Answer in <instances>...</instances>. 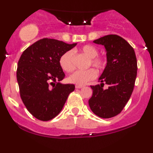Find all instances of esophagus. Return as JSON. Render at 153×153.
<instances>
[{"instance_id": "esophagus-1", "label": "esophagus", "mask_w": 153, "mask_h": 153, "mask_svg": "<svg viewBox=\"0 0 153 153\" xmlns=\"http://www.w3.org/2000/svg\"><path fill=\"white\" fill-rule=\"evenodd\" d=\"M84 86L83 85H75V88H83Z\"/></svg>"}]
</instances>
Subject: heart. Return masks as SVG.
Listing matches in <instances>:
<instances>
[{
	"label": "heart",
	"mask_w": 153,
	"mask_h": 153,
	"mask_svg": "<svg viewBox=\"0 0 153 153\" xmlns=\"http://www.w3.org/2000/svg\"><path fill=\"white\" fill-rule=\"evenodd\" d=\"M80 53L84 54L90 58L88 67L91 65L96 67L99 71H103L108 64V58L106 56L99 55L97 47L91 45H84L78 50ZM59 66L62 71L66 73H71L74 71V53L72 50L64 52L59 59ZM98 73L94 68H91L86 71H77L68 78V80L76 85H84L91 80H94L97 76Z\"/></svg>",
	"instance_id": "heart-1"
}]
</instances>
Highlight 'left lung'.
Returning <instances> with one entry per match:
<instances>
[{
    "instance_id": "1",
    "label": "left lung",
    "mask_w": 153,
    "mask_h": 153,
    "mask_svg": "<svg viewBox=\"0 0 153 153\" xmlns=\"http://www.w3.org/2000/svg\"><path fill=\"white\" fill-rule=\"evenodd\" d=\"M106 50L108 64L100 77L101 85H91L92 97L88 103L98 117L108 119L120 114L130 99L137 73V62L133 47L124 39L109 34L94 40ZM105 84L109 85L103 88Z\"/></svg>"
}]
</instances>
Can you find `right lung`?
Segmentation results:
<instances>
[{
	"mask_svg": "<svg viewBox=\"0 0 153 153\" xmlns=\"http://www.w3.org/2000/svg\"><path fill=\"white\" fill-rule=\"evenodd\" d=\"M76 45L44 38L27 47L19 59L16 78L21 98L39 120L49 121L58 115L75 90L73 84L59 82L65 76L59 59Z\"/></svg>",
	"mask_w": 153,
	"mask_h": 153,
	"instance_id": "right-lung-1",
	"label": "right lung"
}]
</instances>
